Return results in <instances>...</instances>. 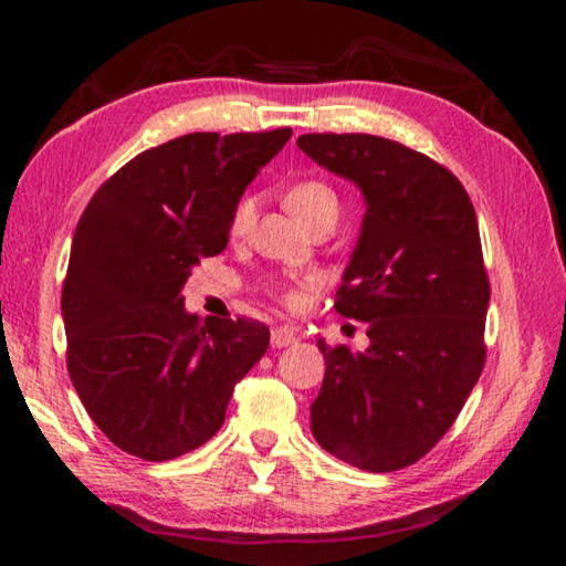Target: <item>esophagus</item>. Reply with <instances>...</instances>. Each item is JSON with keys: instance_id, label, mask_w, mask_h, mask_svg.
Masks as SVG:
<instances>
[{"instance_id": "1", "label": "esophagus", "mask_w": 566, "mask_h": 566, "mask_svg": "<svg viewBox=\"0 0 566 566\" xmlns=\"http://www.w3.org/2000/svg\"><path fill=\"white\" fill-rule=\"evenodd\" d=\"M296 339H300V337H296V329L294 327H286V324H284V327H274L272 329V347L274 349L290 347V344H294Z\"/></svg>"}]
</instances>
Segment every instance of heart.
I'll use <instances>...</instances> for the list:
<instances>
[{"label":"heart","mask_w":566,"mask_h":566,"mask_svg":"<svg viewBox=\"0 0 566 566\" xmlns=\"http://www.w3.org/2000/svg\"><path fill=\"white\" fill-rule=\"evenodd\" d=\"M284 202L292 209V214L310 229L327 222L337 224L339 209H342L337 189L319 179H306V181H300V185H294L290 191H286ZM254 217H256L254 197H244L234 209L232 234L244 237L249 229H252Z\"/></svg>","instance_id":"b5f03b06"}]
</instances>
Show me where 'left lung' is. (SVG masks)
<instances>
[{
    "label": "left lung",
    "instance_id": "1",
    "mask_svg": "<svg viewBox=\"0 0 566 566\" xmlns=\"http://www.w3.org/2000/svg\"><path fill=\"white\" fill-rule=\"evenodd\" d=\"M306 157L364 197L337 292L369 347H327L312 434L364 472L424 457L454 424L484 367L490 280L474 207L452 171L375 134H302Z\"/></svg>",
    "mask_w": 566,
    "mask_h": 566
}]
</instances>
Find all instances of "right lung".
I'll return each instance as SVG.
<instances>
[{
	"label": "right lung",
	"instance_id": "add662e5",
	"mask_svg": "<svg viewBox=\"0 0 566 566\" xmlns=\"http://www.w3.org/2000/svg\"><path fill=\"white\" fill-rule=\"evenodd\" d=\"M290 137V127L185 134L127 161L84 209L62 290L66 369L127 454L167 462L202 447L270 347L264 324L202 322L181 290L227 247L244 189Z\"/></svg>",
	"mask_w": 566,
	"mask_h": 566
}]
</instances>
